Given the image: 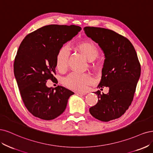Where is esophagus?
Here are the masks:
<instances>
[{"mask_svg": "<svg viewBox=\"0 0 153 153\" xmlns=\"http://www.w3.org/2000/svg\"><path fill=\"white\" fill-rule=\"evenodd\" d=\"M76 93H78V94L81 95H85L87 94V93L85 92V91H77Z\"/></svg>", "mask_w": 153, "mask_h": 153, "instance_id": "34e87169", "label": "esophagus"}]
</instances>
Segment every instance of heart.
<instances>
[{
	"label": "heart",
	"instance_id": "1",
	"mask_svg": "<svg viewBox=\"0 0 153 153\" xmlns=\"http://www.w3.org/2000/svg\"><path fill=\"white\" fill-rule=\"evenodd\" d=\"M77 48L89 60H94L99 54L97 47L91 42H82L78 44ZM69 55V48L67 45L62 46L58 50L56 58V64L59 71H64L66 70ZM93 82V78L89 74L77 72H71L63 80V82L66 86L71 89L79 91L85 90L88 85H90Z\"/></svg>",
	"mask_w": 153,
	"mask_h": 153
}]
</instances>
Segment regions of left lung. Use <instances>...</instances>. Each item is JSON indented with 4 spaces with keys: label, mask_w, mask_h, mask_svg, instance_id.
Returning a JSON list of instances; mask_svg holds the SVG:
<instances>
[{
    "label": "left lung",
    "mask_w": 153,
    "mask_h": 153,
    "mask_svg": "<svg viewBox=\"0 0 153 153\" xmlns=\"http://www.w3.org/2000/svg\"><path fill=\"white\" fill-rule=\"evenodd\" d=\"M86 35L98 44L104 53L101 80L98 88H109L104 94L94 92L97 103L90 108L96 119L107 122L125 114L133 100L140 76V65L134 47L128 39L109 29L86 27Z\"/></svg>",
    "instance_id": "left-lung-1"
}]
</instances>
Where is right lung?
<instances>
[{
    "label": "right lung",
    "instance_id": "add662e5",
    "mask_svg": "<svg viewBox=\"0 0 153 153\" xmlns=\"http://www.w3.org/2000/svg\"><path fill=\"white\" fill-rule=\"evenodd\" d=\"M79 26L50 25L37 29L25 37L14 63V74L25 105L32 114L51 120L65 110L69 97L74 94L62 86L55 89L46 86L56 67L58 50L76 36Z\"/></svg>",
    "mask_w": 153,
    "mask_h": 153
}]
</instances>
